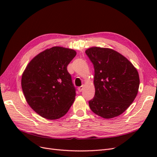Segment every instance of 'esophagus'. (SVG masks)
<instances>
[{"label":"esophagus","instance_id":"esophagus-1","mask_svg":"<svg viewBox=\"0 0 157 157\" xmlns=\"http://www.w3.org/2000/svg\"><path fill=\"white\" fill-rule=\"evenodd\" d=\"M83 86H79V87H78V92H81L82 90H83Z\"/></svg>","mask_w":157,"mask_h":157}]
</instances>
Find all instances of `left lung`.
Segmentation results:
<instances>
[{"label": "left lung", "mask_w": 157, "mask_h": 157, "mask_svg": "<svg viewBox=\"0 0 157 157\" xmlns=\"http://www.w3.org/2000/svg\"><path fill=\"white\" fill-rule=\"evenodd\" d=\"M86 54L94 67L95 95L89 106L96 115L112 118L134 101L140 86L137 69L130 61L110 48L92 47Z\"/></svg>", "instance_id": "1"}]
</instances>
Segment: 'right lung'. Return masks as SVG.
<instances>
[{
  "label": "right lung",
  "mask_w": 157,
  "mask_h": 157,
  "mask_svg": "<svg viewBox=\"0 0 157 157\" xmlns=\"http://www.w3.org/2000/svg\"><path fill=\"white\" fill-rule=\"evenodd\" d=\"M76 54L74 50L59 46L46 49L30 61L22 75L27 102L46 119L62 117L75 101L76 89L67 67Z\"/></svg>",
  "instance_id": "obj_1"
}]
</instances>
